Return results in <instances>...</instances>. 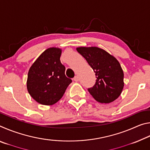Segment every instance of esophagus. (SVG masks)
Masks as SVG:
<instances>
[{"label":"esophagus","instance_id":"34e87169","mask_svg":"<svg viewBox=\"0 0 150 150\" xmlns=\"http://www.w3.org/2000/svg\"><path fill=\"white\" fill-rule=\"evenodd\" d=\"M73 80H74L75 81H76V82H77V81H79V77H78V76L77 75L75 76V77L73 78Z\"/></svg>","mask_w":150,"mask_h":150}]
</instances>
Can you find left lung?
Wrapping results in <instances>:
<instances>
[{
    "label": "left lung",
    "mask_w": 150,
    "mask_h": 150,
    "mask_svg": "<svg viewBox=\"0 0 150 150\" xmlns=\"http://www.w3.org/2000/svg\"><path fill=\"white\" fill-rule=\"evenodd\" d=\"M77 51L87 60L96 77L95 85L88 91L100 103H110L121 95L124 72L116 58L98 47H79Z\"/></svg>",
    "instance_id": "left-lung-1"
}]
</instances>
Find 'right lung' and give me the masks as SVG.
I'll list each match as a JSON object with an SVG mask.
<instances>
[{
    "mask_svg": "<svg viewBox=\"0 0 150 150\" xmlns=\"http://www.w3.org/2000/svg\"><path fill=\"white\" fill-rule=\"evenodd\" d=\"M62 53L59 47L47 48L33 63L28 71V91L41 105L50 106L56 103L72 82L65 76V67L60 61Z\"/></svg>",
    "mask_w": 150,
    "mask_h": 150,
    "instance_id": "1",
    "label": "right lung"
}]
</instances>
